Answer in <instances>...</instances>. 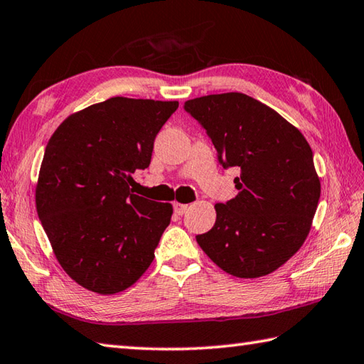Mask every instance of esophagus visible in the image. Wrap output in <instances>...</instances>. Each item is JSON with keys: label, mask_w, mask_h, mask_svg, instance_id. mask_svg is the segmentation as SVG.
Returning a JSON list of instances; mask_svg holds the SVG:
<instances>
[{"label": "esophagus", "mask_w": 364, "mask_h": 364, "mask_svg": "<svg viewBox=\"0 0 364 364\" xmlns=\"http://www.w3.org/2000/svg\"><path fill=\"white\" fill-rule=\"evenodd\" d=\"M188 208H189V206H188V205H184V203H178V202H175V203H173V211L176 213L178 216H183L184 213H186V210H188Z\"/></svg>", "instance_id": "obj_1"}]
</instances>
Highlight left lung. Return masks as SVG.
I'll list each match as a JSON object with an SVG mask.
<instances>
[{
    "label": "left lung",
    "instance_id": "left-lung-1",
    "mask_svg": "<svg viewBox=\"0 0 364 364\" xmlns=\"http://www.w3.org/2000/svg\"><path fill=\"white\" fill-rule=\"evenodd\" d=\"M213 145L223 168L237 167L238 196L218 203L216 223L196 240L237 277H260L284 265L304 243L320 198L314 156L303 134L243 92L184 102Z\"/></svg>",
    "mask_w": 364,
    "mask_h": 364
}]
</instances>
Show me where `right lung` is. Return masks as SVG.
<instances>
[{"label":"right lung","mask_w":364,"mask_h":364,"mask_svg":"<svg viewBox=\"0 0 364 364\" xmlns=\"http://www.w3.org/2000/svg\"><path fill=\"white\" fill-rule=\"evenodd\" d=\"M176 101L110 97L66 118L46 146L36 208L73 279L101 295L123 291L154 259L172 205L129 189L151 162Z\"/></svg>","instance_id":"add662e5"}]
</instances>
